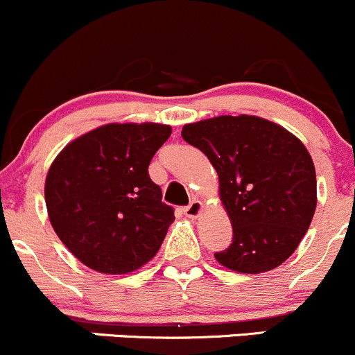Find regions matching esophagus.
Returning <instances> with one entry per match:
<instances>
[{
	"label": "esophagus",
	"mask_w": 355,
	"mask_h": 355,
	"mask_svg": "<svg viewBox=\"0 0 355 355\" xmlns=\"http://www.w3.org/2000/svg\"><path fill=\"white\" fill-rule=\"evenodd\" d=\"M200 211H202V202H199V200H192L189 206L184 207V213L187 218H198Z\"/></svg>",
	"instance_id": "esophagus-1"
}]
</instances>
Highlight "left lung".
<instances>
[{"label": "left lung", "mask_w": 355, "mask_h": 355, "mask_svg": "<svg viewBox=\"0 0 355 355\" xmlns=\"http://www.w3.org/2000/svg\"><path fill=\"white\" fill-rule=\"evenodd\" d=\"M182 137L207 156L234 237L214 252L239 273H264L287 261L316 211V171L306 146L280 125L252 114L184 125Z\"/></svg>", "instance_id": "8db88e82"}]
</instances>
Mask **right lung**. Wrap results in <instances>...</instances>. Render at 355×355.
Segmentation results:
<instances>
[{"instance_id":"obj_1","label":"right lung","mask_w":355,"mask_h":355,"mask_svg":"<svg viewBox=\"0 0 355 355\" xmlns=\"http://www.w3.org/2000/svg\"><path fill=\"white\" fill-rule=\"evenodd\" d=\"M170 134V125L108 123L53 161L44 185L49 221L91 270L130 273L159 250L175 214L148 168Z\"/></svg>"}]
</instances>
